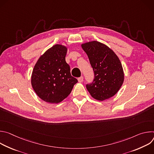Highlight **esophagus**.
Wrapping results in <instances>:
<instances>
[{
    "label": "esophagus",
    "instance_id": "1",
    "mask_svg": "<svg viewBox=\"0 0 154 154\" xmlns=\"http://www.w3.org/2000/svg\"><path fill=\"white\" fill-rule=\"evenodd\" d=\"M78 81H79V82H82L83 81V77L81 76L80 77H79L78 78Z\"/></svg>",
    "mask_w": 154,
    "mask_h": 154
}]
</instances>
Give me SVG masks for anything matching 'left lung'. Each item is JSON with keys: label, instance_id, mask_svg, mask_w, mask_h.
<instances>
[{"label": "left lung", "instance_id": "left-lung-1", "mask_svg": "<svg viewBox=\"0 0 154 154\" xmlns=\"http://www.w3.org/2000/svg\"><path fill=\"white\" fill-rule=\"evenodd\" d=\"M94 72L93 82L86 85L91 96L102 101L115 96L121 87L124 74L116 54L107 46L93 41L82 45Z\"/></svg>", "mask_w": 154, "mask_h": 154}]
</instances>
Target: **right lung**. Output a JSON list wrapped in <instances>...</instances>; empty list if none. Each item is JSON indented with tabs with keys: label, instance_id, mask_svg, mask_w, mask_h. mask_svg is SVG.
Segmentation results:
<instances>
[{
	"label": "right lung",
	"instance_id": "right-lung-1",
	"mask_svg": "<svg viewBox=\"0 0 154 154\" xmlns=\"http://www.w3.org/2000/svg\"><path fill=\"white\" fill-rule=\"evenodd\" d=\"M67 50L63 45H54L39 57L33 69L32 86L38 97L46 102H61L78 82L66 62Z\"/></svg>",
	"mask_w": 154,
	"mask_h": 154
}]
</instances>
